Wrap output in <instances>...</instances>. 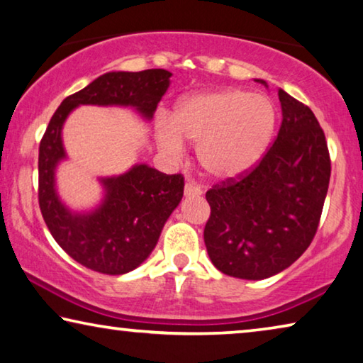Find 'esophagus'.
<instances>
[{
    "label": "esophagus",
    "instance_id": "1",
    "mask_svg": "<svg viewBox=\"0 0 363 363\" xmlns=\"http://www.w3.org/2000/svg\"><path fill=\"white\" fill-rule=\"evenodd\" d=\"M184 195H186V197H200V195H202V189L195 186L192 182H187L186 186H184Z\"/></svg>",
    "mask_w": 363,
    "mask_h": 363
}]
</instances>
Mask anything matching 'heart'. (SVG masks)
<instances>
[{
    "label": "heart",
    "instance_id": "1",
    "mask_svg": "<svg viewBox=\"0 0 363 363\" xmlns=\"http://www.w3.org/2000/svg\"><path fill=\"white\" fill-rule=\"evenodd\" d=\"M278 124L274 103L242 89L195 91L176 103L171 121L155 125V139L169 158H182L184 140L197 145V160L216 181L242 177L260 163Z\"/></svg>",
    "mask_w": 363,
    "mask_h": 363
}]
</instances>
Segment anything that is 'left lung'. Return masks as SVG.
I'll return each instance as SVG.
<instances>
[{
	"label": "left lung",
	"mask_w": 363,
	"mask_h": 363,
	"mask_svg": "<svg viewBox=\"0 0 363 363\" xmlns=\"http://www.w3.org/2000/svg\"><path fill=\"white\" fill-rule=\"evenodd\" d=\"M278 95L283 123L260 164L206 192V252L233 278L258 281L289 268L312 242L330 186V153L315 114L283 89Z\"/></svg>",
	"instance_id": "1"
}]
</instances>
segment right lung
Masks as SVG:
<instances>
[{"mask_svg":"<svg viewBox=\"0 0 363 363\" xmlns=\"http://www.w3.org/2000/svg\"><path fill=\"white\" fill-rule=\"evenodd\" d=\"M169 71L106 72L62 100L51 118L38 150V202L51 235L69 257L103 274H124L147 260L161 229L184 194L181 174H163L137 163L123 174L99 177L100 202L89 210H72L60 197L56 171L67 153L62 128L82 105L134 108L152 121L171 84Z\"/></svg>","mask_w":363,"mask_h":363,"instance_id":"1","label":"right lung"}]
</instances>
